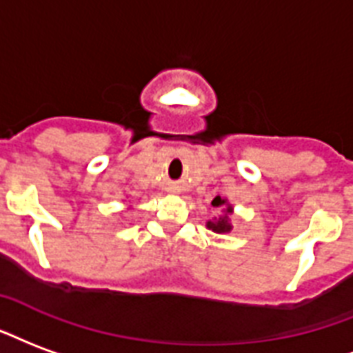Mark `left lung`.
<instances>
[{
    "mask_svg": "<svg viewBox=\"0 0 353 353\" xmlns=\"http://www.w3.org/2000/svg\"><path fill=\"white\" fill-rule=\"evenodd\" d=\"M213 208H224V215L215 219V221H210L208 223V228L216 232V234H228L230 230H232V224H230V215H232V205H230L224 198L216 196L213 202H211Z\"/></svg>",
    "mask_w": 353,
    "mask_h": 353,
    "instance_id": "8db88e82",
    "label": "left lung"
}]
</instances>
